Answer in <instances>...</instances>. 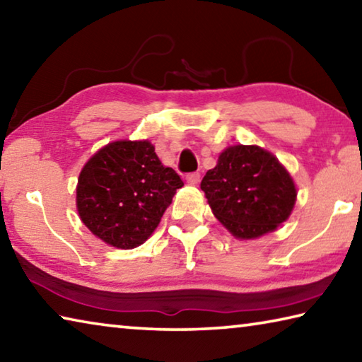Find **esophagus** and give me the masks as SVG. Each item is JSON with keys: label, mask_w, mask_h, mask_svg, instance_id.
<instances>
[{"label": "esophagus", "mask_w": 362, "mask_h": 362, "mask_svg": "<svg viewBox=\"0 0 362 362\" xmlns=\"http://www.w3.org/2000/svg\"><path fill=\"white\" fill-rule=\"evenodd\" d=\"M199 179H201V174L199 173H192V174H188L185 177V180H187L188 185H198Z\"/></svg>", "instance_id": "34e87169"}]
</instances>
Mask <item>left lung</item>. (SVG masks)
I'll list each match as a JSON object with an SVG mask.
<instances>
[{"label":"left lung","instance_id":"left-lung-1","mask_svg":"<svg viewBox=\"0 0 362 362\" xmlns=\"http://www.w3.org/2000/svg\"><path fill=\"white\" fill-rule=\"evenodd\" d=\"M207 203L233 236L252 240L289 218L297 198L292 177L272 153L235 145L220 153L201 182Z\"/></svg>","mask_w":362,"mask_h":362}]
</instances>
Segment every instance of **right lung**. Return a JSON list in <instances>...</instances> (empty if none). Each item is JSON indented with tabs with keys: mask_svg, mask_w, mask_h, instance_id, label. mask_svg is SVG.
<instances>
[{
	"mask_svg": "<svg viewBox=\"0 0 362 362\" xmlns=\"http://www.w3.org/2000/svg\"><path fill=\"white\" fill-rule=\"evenodd\" d=\"M180 175L163 166L148 140H116L86 163L76 207L83 223L118 249L144 244L173 203Z\"/></svg>",
	"mask_w": 362,
	"mask_h": 362,
	"instance_id": "obj_1",
	"label": "right lung"
}]
</instances>
